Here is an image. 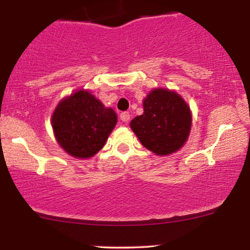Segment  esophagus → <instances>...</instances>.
I'll list each match as a JSON object with an SVG mask.
<instances>
[{"instance_id":"34e87169","label":"esophagus","mask_w":250,"mask_h":250,"mask_svg":"<svg viewBox=\"0 0 250 250\" xmlns=\"http://www.w3.org/2000/svg\"><path fill=\"white\" fill-rule=\"evenodd\" d=\"M120 120L122 122H128L130 120V115H129L128 111H123V113L120 114Z\"/></svg>"}]
</instances>
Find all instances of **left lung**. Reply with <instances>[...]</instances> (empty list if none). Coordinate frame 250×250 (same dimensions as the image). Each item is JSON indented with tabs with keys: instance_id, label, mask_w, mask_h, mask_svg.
Segmentation results:
<instances>
[{
	"instance_id": "1",
	"label": "left lung",
	"mask_w": 250,
	"mask_h": 250,
	"mask_svg": "<svg viewBox=\"0 0 250 250\" xmlns=\"http://www.w3.org/2000/svg\"><path fill=\"white\" fill-rule=\"evenodd\" d=\"M130 128L143 147L155 155L167 156L187 142L191 110L176 91L155 88L143 100V114L131 120Z\"/></svg>"
}]
</instances>
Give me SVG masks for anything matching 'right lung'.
<instances>
[{"mask_svg": "<svg viewBox=\"0 0 250 250\" xmlns=\"http://www.w3.org/2000/svg\"><path fill=\"white\" fill-rule=\"evenodd\" d=\"M116 123L115 111L84 89L62 99L51 115L57 143L76 159H89L99 153Z\"/></svg>", "mask_w": 250, "mask_h": 250, "instance_id": "add662e5", "label": "right lung"}]
</instances>
